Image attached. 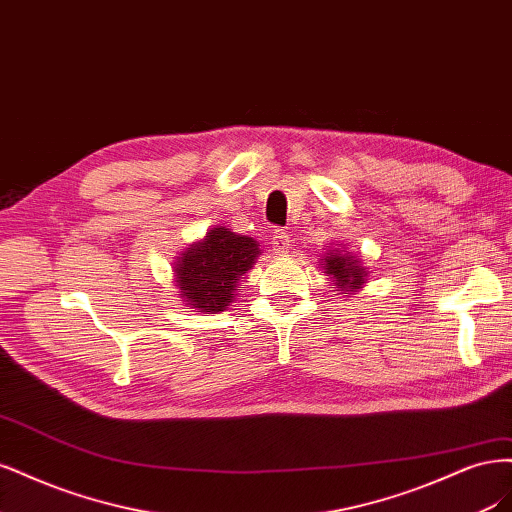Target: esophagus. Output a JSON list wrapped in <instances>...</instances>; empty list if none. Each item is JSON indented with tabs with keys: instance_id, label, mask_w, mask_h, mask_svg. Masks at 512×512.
Wrapping results in <instances>:
<instances>
[{
	"instance_id": "34e87169",
	"label": "esophagus",
	"mask_w": 512,
	"mask_h": 512,
	"mask_svg": "<svg viewBox=\"0 0 512 512\" xmlns=\"http://www.w3.org/2000/svg\"><path fill=\"white\" fill-rule=\"evenodd\" d=\"M289 242H291V240H289V234L283 232V229H276L274 236H272V251H274L276 255L289 253V246H291Z\"/></svg>"
}]
</instances>
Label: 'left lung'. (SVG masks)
Here are the masks:
<instances>
[{
  "instance_id": "obj_1",
  "label": "left lung",
  "mask_w": 512,
  "mask_h": 512,
  "mask_svg": "<svg viewBox=\"0 0 512 512\" xmlns=\"http://www.w3.org/2000/svg\"><path fill=\"white\" fill-rule=\"evenodd\" d=\"M321 268L325 274L332 278V285L336 291L346 293V298L355 295V291L364 289L368 283V266H364V261L355 257L353 253L346 251V246H329L323 259H319Z\"/></svg>"
}]
</instances>
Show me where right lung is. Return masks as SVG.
<instances>
[{"label":"right lung","mask_w":512,"mask_h":512,"mask_svg":"<svg viewBox=\"0 0 512 512\" xmlns=\"http://www.w3.org/2000/svg\"><path fill=\"white\" fill-rule=\"evenodd\" d=\"M261 255L259 242L223 225L210 227L174 261L178 298L197 312H223L236 300L240 278Z\"/></svg>","instance_id":"right-lung-1"}]
</instances>
